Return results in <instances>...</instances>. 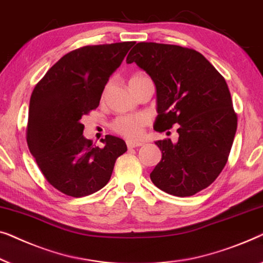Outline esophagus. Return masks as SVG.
<instances>
[{"label": "esophagus", "instance_id": "esophagus-1", "mask_svg": "<svg viewBox=\"0 0 263 263\" xmlns=\"http://www.w3.org/2000/svg\"><path fill=\"white\" fill-rule=\"evenodd\" d=\"M126 145L128 149H133V147H138V146H142L143 143L142 142H136V140H127L126 142Z\"/></svg>", "mask_w": 263, "mask_h": 263}]
</instances>
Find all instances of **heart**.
Returning a JSON list of instances; mask_svg holds the SVG:
<instances>
[{
    "mask_svg": "<svg viewBox=\"0 0 263 263\" xmlns=\"http://www.w3.org/2000/svg\"><path fill=\"white\" fill-rule=\"evenodd\" d=\"M144 79H149L145 73L143 72H136L130 77L128 80V84H133L138 81H142ZM149 123L146 116L144 114H137V116H126V117H119L113 121L110 127L112 130L118 133V135L126 137V138L135 139L139 138L143 135L144 126H146Z\"/></svg>",
    "mask_w": 263,
    "mask_h": 263,
    "instance_id": "b5f03b06",
    "label": "heart"
}]
</instances>
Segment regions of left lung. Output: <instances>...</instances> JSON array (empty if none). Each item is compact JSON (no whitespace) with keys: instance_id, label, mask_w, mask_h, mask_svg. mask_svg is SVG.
Listing matches in <instances>:
<instances>
[{"instance_id":"obj_1","label":"left lung","mask_w":263,"mask_h":263,"mask_svg":"<svg viewBox=\"0 0 263 263\" xmlns=\"http://www.w3.org/2000/svg\"><path fill=\"white\" fill-rule=\"evenodd\" d=\"M126 63H136L156 86L155 131L179 125L176 143L156 142L162 160L151 181L175 197L205 190L227 164L237 130L225 79L200 52L169 44L138 43Z\"/></svg>"}]
</instances>
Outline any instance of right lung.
Here are the masks:
<instances>
[{"mask_svg": "<svg viewBox=\"0 0 263 263\" xmlns=\"http://www.w3.org/2000/svg\"><path fill=\"white\" fill-rule=\"evenodd\" d=\"M135 42L89 45L73 50L51 66L29 100L28 149L51 186L81 198L105 187L117 158L126 153L123 139L107 135L105 146L83 137L82 117L98 108L109 77Z\"/></svg>", "mask_w": 263, "mask_h": 263, "instance_id": "obj_1", "label": "right lung"}]
</instances>
